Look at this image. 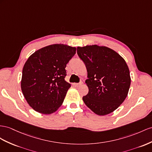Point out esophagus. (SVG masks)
<instances>
[{"instance_id": "obj_1", "label": "esophagus", "mask_w": 152, "mask_h": 152, "mask_svg": "<svg viewBox=\"0 0 152 152\" xmlns=\"http://www.w3.org/2000/svg\"><path fill=\"white\" fill-rule=\"evenodd\" d=\"M81 84H82V82L81 81V82H80V83H75L73 85H74V86H75V87H78Z\"/></svg>"}]
</instances>
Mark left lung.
I'll list each match as a JSON object with an SVG mask.
<instances>
[{
  "label": "left lung",
  "instance_id": "8db88e82",
  "mask_svg": "<svg viewBox=\"0 0 152 152\" xmlns=\"http://www.w3.org/2000/svg\"><path fill=\"white\" fill-rule=\"evenodd\" d=\"M77 53L87 70L88 94L85 104L99 115L117 109L126 98L131 80L126 61L114 50L97 45L77 47Z\"/></svg>",
  "mask_w": 152,
  "mask_h": 152
}]
</instances>
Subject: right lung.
I'll return each mask as SVG.
<instances>
[{
	"mask_svg": "<svg viewBox=\"0 0 152 152\" xmlns=\"http://www.w3.org/2000/svg\"><path fill=\"white\" fill-rule=\"evenodd\" d=\"M76 48L64 44L45 47L31 55L22 70L21 88L34 110L53 113L63 103L71 84L66 82L65 67Z\"/></svg>",
	"mask_w": 152,
	"mask_h": 152,
	"instance_id": "add662e5",
	"label": "right lung"
}]
</instances>
